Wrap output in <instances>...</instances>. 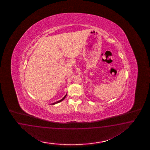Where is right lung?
<instances>
[{
  "label": "right lung",
  "mask_w": 150,
  "mask_h": 150,
  "mask_svg": "<svg viewBox=\"0 0 150 150\" xmlns=\"http://www.w3.org/2000/svg\"><path fill=\"white\" fill-rule=\"evenodd\" d=\"M67 94H66L65 95V96L61 100H58V101H57V102H54V103H52V105H55V104H57V103H59V102H62L63 100H64V98L66 97V96H67Z\"/></svg>",
  "instance_id": "add662e5"
}]
</instances>
